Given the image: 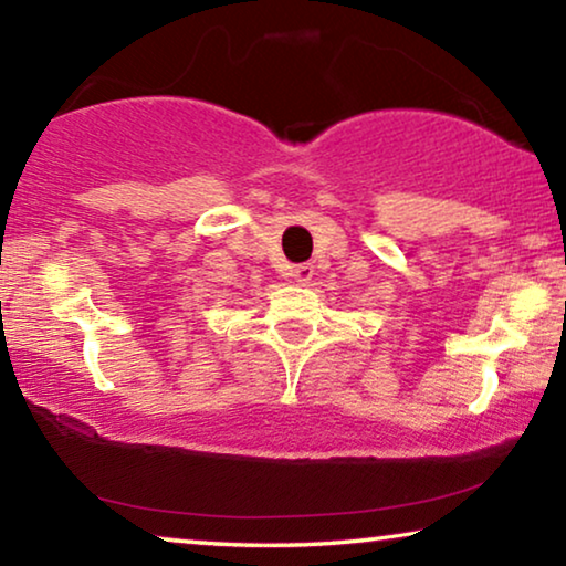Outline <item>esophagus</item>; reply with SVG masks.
I'll use <instances>...</instances> for the list:
<instances>
[{
	"label": "esophagus",
	"mask_w": 566,
	"mask_h": 566,
	"mask_svg": "<svg viewBox=\"0 0 566 566\" xmlns=\"http://www.w3.org/2000/svg\"><path fill=\"white\" fill-rule=\"evenodd\" d=\"M313 274H315V269H313V264H300V266H294L292 269V276H294V282L297 284H310V280H313Z\"/></svg>",
	"instance_id": "1"
}]
</instances>
